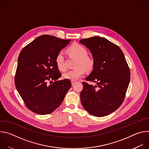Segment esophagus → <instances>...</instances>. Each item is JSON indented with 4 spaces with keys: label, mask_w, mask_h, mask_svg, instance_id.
Segmentation results:
<instances>
[{
    "label": "esophagus",
    "mask_w": 149,
    "mask_h": 149,
    "mask_svg": "<svg viewBox=\"0 0 149 149\" xmlns=\"http://www.w3.org/2000/svg\"><path fill=\"white\" fill-rule=\"evenodd\" d=\"M77 82V81H71V84H72V85H74V84H75Z\"/></svg>",
    "instance_id": "1"
}]
</instances>
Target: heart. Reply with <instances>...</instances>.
I'll return each mask as SVG.
<instances>
[{
    "label": "heart",
    "mask_w": 149,
    "mask_h": 149,
    "mask_svg": "<svg viewBox=\"0 0 149 149\" xmlns=\"http://www.w3.org/2000/svg\"><path fill=\"white\" fill-rule=\"evenodd\" d=\"M68 54L72 57L77 58L75 70H70L63 73L62 77L64 79L75 81L80 78L84 74L86 70L90 71L93 68L94 61L87 56L86 49L82 45L74 44L67 49ZM55 63L57 68L61 71H64L67 69L65 58L62 52L57 54L55 57Z\"/></svg>",
    "instance_id": "b5f03b06"
}]
</instances>
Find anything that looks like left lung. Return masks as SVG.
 I'll list each match as a JSON object with an SVG mask.
<instances>
[{"label": "left lung", "instance_id": "left-lung-1", "mask_svg": "<svg viewBox=\"0 0 149 149\" xmlns=\"http://www.w3.org/2000/svg\"><path fill=\"white\" fill-rule=\"evenodd\" d=\"M79 42L90 49L94 62L86 80L96 83L93 86L82 82L81 102L90 114L104 117L123 103L130 82V69L121 49L108 39L94 36Z\"/></svg>", "mask_w": 149, "mask_h": 149}]
</instances>
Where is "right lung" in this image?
Returning a JSON list of instances; mask_svg holds the SVG:
<instances>
[{"mask_svg": "<svg viewBox=\"0 0 149 149\" xmlns=\"http://www.w3.org/2000/svg\"><path fill=\"white\" fill-rule=\"evenodd\" d=\"M70 41L49 35H41L20 52L15 86L32 111L40 115L52 113L61 104L71 88L69 79L57 81L61 74L55 63L57 54Z\"/></svg>", "mask_w": 149, "mask_h": 149, "instance_id": "1", "label": "right lung"}]
</instances>
